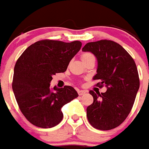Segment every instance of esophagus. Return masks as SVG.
I'll use <instances>...</instances> for the list:
<instances>
[{
    "label": "esophagus",
    "instance_id": "esophagus-1",
    "mask_svg": "<svg viewBox=\"0 0 149 149\" xmlns=\"http://www.w3.org/2000/svg\"><path fill=\"white\" fill-rule=\"evenodd\" d=\"M86 92H87V91H84V90H78V95H80V96H81V95H84V94L86 93Z\"/></svg>",
    "mask_w": 149,
    "mask_h": 149
}]
</instances>
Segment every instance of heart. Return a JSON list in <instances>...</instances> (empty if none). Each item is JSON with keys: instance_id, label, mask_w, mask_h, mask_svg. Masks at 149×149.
Returning a JSON list of instances; mask_svg holds the SVG:
<instances>
[{"instance_id": "1", "label": "heart", "mask_w": 149, "mask_h": 149, "mask_svg": "<svg viewBox=\"0 0 149 149\" xmlns=\"http://www.w3.org/2000/svg\"><path fill=\"white\" fill-rule=\"evenodd\" d=\"M95 58L94 55L91 53H88V52H85V53H83L81 55V60L84 61V60H86L88 58Z\"/></svg>"}]
</instances>
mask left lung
Returning a JSON list of instances; mask_svg holds the SVG:
<instances>
[{
  "instance_id": "obj_1",
  "label": "left lung",
  "mask_w": 149,
  "mask_h": 149,
  "mask_svg": "<svg viewBox=\"0 0 149 149\" xmlns=\"http://www.w3.org/2000/svg\"><path fill=\"white\" fill-rule=\"evenodd\" d=\"M97 58L96 85L106 87L104 93H95L93 103L87 108L89 123L99 130H110L120 125L132 108L139 88L136 65L131 55L118 43L108 40L89 42L82 48Z\"/></svg>"
}]
</instances>
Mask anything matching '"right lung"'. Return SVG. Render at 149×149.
<instances>
[{
	"label": "right lung",
	"instance_id": "obj_1",
	"mask_svg": "<svg viewBox=\"0 0 149 149\" xmlns=\"http://www.w3.org/2000/svg\"><path fill=\"white\" fill-rule=\"evenodd\" d=\"M81 42L43 40L27 47L17 59L12 88L24 117L34 125L54 127L61 122V108L78 96L71 86L51 88L52 75L65 72L80 51Z\"/></svg>",
	"mask_w": 149,
	"mask_h": 149
}]
</instances>
